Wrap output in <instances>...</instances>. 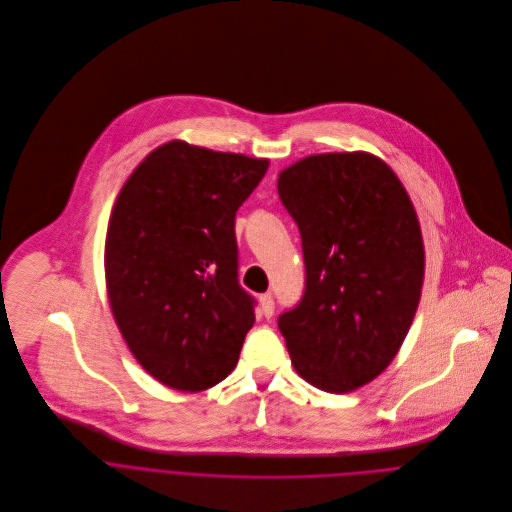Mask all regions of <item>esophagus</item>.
Here are the masks:
<instances>
[{"mask_svg": "<svg viewBox=\"0 0 512 512\" xmlns=\"http://www.w3.org/2000/svg\"><path fill=\"white\" fill-rule=\"evenodd\" d=\"M259 305H261V313H263L265 317H271V315H273V311H275V301H273L271 293H263V295L259 297Z\"/></svg>", "mask_w": 512, "mask_h": 512, "instance_id": "esophagus-1", "label": "esophagus"}]
</instances>
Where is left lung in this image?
Listing matches in <instances>:
<instances>
[{
    "label": "left lung",
    "mask_w": 512,
    "mask_h": 512,
    "mask_svg": "<svg viewBox=\"0 0 512 512\" xmlns=\"http://www.w3.org/2000/svg\"><path fill=\"white\" fill-rule=\"evenodd\" d=\"M277 191L301 235L305 291L277 319L295 372L352 392L398 354L418 309L424 245L394 170L368 152L307 156Z\"/></svg>",
    "instance_id": "1"
}]
</instances>
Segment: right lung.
I'll return each instance as SVG.
<instances>
[{
  "mask_svg": "<svg viewBox=\"0 0 512 512\" xmlns=\"http://www.w3.org/2000/svg\"><path fill=\"white\" fill-rule=\"evenodd\" d=\"M267 166L173 140L136 166L114 203L110 307L132 356L168 388H213L239 362L255 299L239 285L235 215Z\"/></svg>",
  "mask_w": 512,
  "mask_h": 512,
  "instance_id": "right-lung-1",
  "label": "right lung"
}]
</instances>
